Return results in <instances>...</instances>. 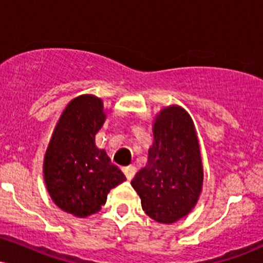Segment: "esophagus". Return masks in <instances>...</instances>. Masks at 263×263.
I'll use <instances>...</instances> for the list:
<instances>
[{"label":"esophagus","mask_w":263,"mask_h":263,"mask_svg":"<svg viewBox=\"0 0 263 263\" xmlns=\"http://www.w3.org/2000/svg\"><path fill=\"white\" fill-rule=\"evenodd\" d=\"M122 172L125 173L126 178H127L128 180H131L132 178L135 177V174H136V172H137V170H136L135 165H128V167H123Z\"/></svg>","instance_id":"esophagus-1"}]
</instances>
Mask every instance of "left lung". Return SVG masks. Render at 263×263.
Masks as SVG:
<instances>
[{
    "label": "left lung",
    "mask_w": 263,
    "mask_h": 263,
    "mask_svg": "<svg viewBox=\"0 0 263 263\" xmlns=\"http://www.w3.org/2000/svg\"><path fill=\"white\" fill-rule=\"evenodd\" d=\"M148 162L131 184L142 209L163 224L185 216L197 204L203 186V164L194 123L179 106L165 107L153 125Z\"/></svg>",
    "instance_id": "obj_1"
}]
</instances>
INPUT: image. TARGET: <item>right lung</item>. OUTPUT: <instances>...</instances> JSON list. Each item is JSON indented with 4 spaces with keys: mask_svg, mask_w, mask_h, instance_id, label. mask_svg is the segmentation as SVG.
I'll return each mask as SVG.
<instances>
[{
    "mask_svg": "<svg viewBox=\"0 0 263 263\" xmlns=\"http://www.w3.org/2000/svg\"><path fill=\"white\" fill-rule=\"evenodd\" d=\"M105 117L101 99H74L63 111L45 152L48 193L60 209L78 218L98 213L108 192L126 180L106 152L95 146Z\"/></svg>",
    "mask_w": 263,
    "mask_h": 263,
    "instance_id": "right-lung-1",
    "label": "right lung"
}]
</instances>
